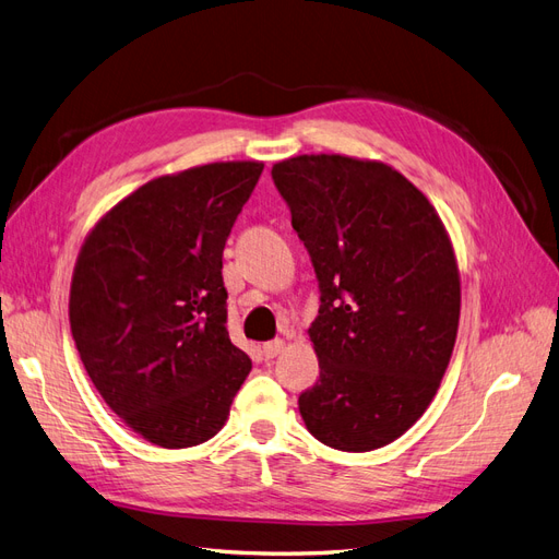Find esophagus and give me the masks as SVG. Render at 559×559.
<instances>
[{"instance_id": "1", "label": "esophagus", "mask_w": 559, "mask_h": 559, "mask_svg": "<svg viewBox=\"0 0 559 559\" xmlns=\"http://www.w3.org/2000/svg\"><path fill=\"white\" fill-rule=\"evenodd\" d=\"M282 349H284V341H270V343H265L263 345L265 359H275L277 354H282Z\"/></svg>"}]
</instances>
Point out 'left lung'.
<instances>
[{
	"instance_id": "left-lung-1",
	"label": "left lung",
	"mask_w": 559,
	"mask_h": 559,
	"mask_svg": "<svg viewBox=\"0 0 559 559\" xmlns=\"http://www.w3.org/2000/svg\"><path fill=\"white\" fill-rule=\"evenodd\" d=\"M319 280L308 329L319 380L298 399L329 448L396 441L429 408L460 326V267L441 216L394 167L341 154L273 165Z\"/></svg>"
}]
</instances>
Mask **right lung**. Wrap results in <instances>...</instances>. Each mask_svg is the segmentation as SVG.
<instances>
[{
	"label": "right lung",
	"instance_id": "right-lung-1",
	"mask_svg": "<svg viewBox=\"0 0 559 559\" xmlns=\"http://www.w3.org/2000/svg\"><path fill=\"white\" fill-rule=\"evenodd\" d=\"M263 173L259 160L151 179L83 242L70 324L99 396L148 443L210 441L251 370L226 329L224 247Z\"/></svg>",
	"mask_w": 559,
	"mask_h": 559
}]
</instances>
